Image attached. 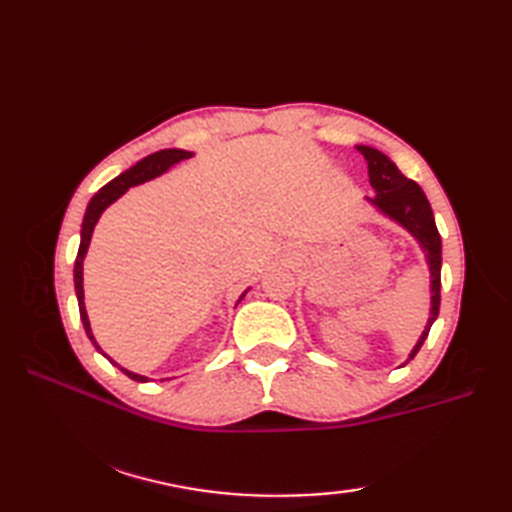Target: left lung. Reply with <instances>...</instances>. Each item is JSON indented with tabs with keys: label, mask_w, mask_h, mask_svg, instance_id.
Returning <instances> with one entry per match:
<instances>
[{
	"label": "left lung",
	"mask_w": 512,
	"mask_h": 512,
	"mask_svg": "<svg viewBox=\"0 0 512 512\" xmlns=\"http://www.w3.org/2000/svg\"><path fill=\"white\" fill-rule=\"evenodd\" d=\"M367 160L369 171V184L376 189V198H367L376 204L380 211L389 215L391 220L402 224L407 231L418 239L424 253H427V262L431 270V312L427 328H424L418 345L413 347L409 358L418 354L424 339L429 336L433 321L438 319L440 312V268H442V239L436 226V217H433L431 204L427 195L420 189L418 182L405 178L400 169L391 162L383 151L374 147L358 145L356 147Z\"/></svg>",
	"instance_id": "1"
}]
</instances>
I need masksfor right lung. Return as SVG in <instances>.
Returning a JSON list of instances; mask_svg holds the SVG:
<instances>
[{"instance_id": "obj_1", "label": "right lung", "mask_w": 512, "mask_h": 512, "mask_svg": "<svg viewBox=\"0 0 512 512\" xmlns=\"http://www.w3.org/2000/svg\"><path fill=\"white\" fill-rule=\"evenodd\" d=\"M191 156H193L191 151H184V149H160V151H156V154H151V156L143 158L140 162H136L134 167H129L127 171H123L121 176L114 178L112 182H107L105 187L99 193H96L94 198L90 200V204H88V211H85L83 226H81L79 255H76V262H74V288H76V299H79V312H81V321H83L85 334L90 336V341H92V345L96 347V350H101V347H99V343L94 341L90 321H88V312H85V303H83V259H85V253H88V246H90L94 226H96V222H99V217L107 209V206H110L114 200L121 198V195L129 187H136V184H140V182H147L151 178H156V176H160V173H165L171 165H176V162H180L184 158H191ZM107 358H110V356H107ZM110 363H114L112 358H110ZM121 372L127 374L132 380H138V383H147L145 376L129 372V369L121 367Z\"/></svg>"}]
</instances>
